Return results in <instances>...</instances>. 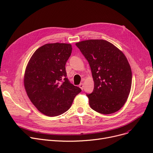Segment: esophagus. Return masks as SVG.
I'll return each instance as SVG.
<instances>
[{"label": "esophagus", "mask_w": 153, "mask_h": 153, "mask_svg": "<svg viewBox=\"0 0 153 153\" xmlns=\"http://www.w3.org/2000/svg\"><path fill=\"white\" fill-rule=\"evenodd\" d=\"M79 87L81 88V89L82 90L83 89H84V84H82V83H81V84H80V85H79Z\"/></svg>", "instance_id": "obj_1"}]
</instances>
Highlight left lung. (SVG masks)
<instances>
[{
	"label": "left lung",
	"mask_w": 153,
	"mask_h": 153,
	"mask_svg": "<svg viewBox=\"0 0 153 153\" xmlns=\"http://www.w3.org/2000/svg\"><path fill=\"white\" fill-rule=\"evenodd\" d=\"M76 45L92 71L94 88L87 94L90 107L102 114L115 113L125 105L131 90L132 72L126 56L104 39H88Z\"/></svg>",
	"instance_id": "8db88e82"
}]
</instances>
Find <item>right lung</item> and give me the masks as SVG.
<instances>
[{
	"label": "right lung",
	"instance_id": "1",
	"mask_svg": "<svg viewBox=\"0 0 153 153\" xmlns=\"http://www.w3.org/2000/svg\"><path fill=\"white\" fill-rule=\"evenodd\" d=\"M72 49L68 43L46 44L28 61L24 86L32 103L45 115L55 117L66 112L81 92L66 77L65 66Z\"/></svg>",
	"mask_w": 153,
	"mask_h": 153
}]
</instances>
